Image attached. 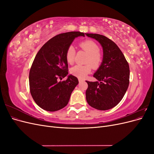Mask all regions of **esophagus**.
<instances>
[{
	"instance_id": "esophagus-1",
	"label": "esophagus",
	"mask_w": 154,
	"mask_h": 154,
	"mask_svg": "<svg viewBox=\"0 0 154 154\" xmlns=\"http://www.w3.org/2000/svg\"><path fill=\"white\" fill-rule=\"evenodd\" d=\"M78 81H79V82L81 83V82H82L83 80H82V79H81V78H79V79H78Z\"/></svg>"
}]
</instances>
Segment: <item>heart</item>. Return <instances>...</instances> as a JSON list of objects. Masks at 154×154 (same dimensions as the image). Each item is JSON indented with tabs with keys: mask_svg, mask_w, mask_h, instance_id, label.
<instances>
[{
	"mask_svg": "<svg viewBox=\"0 0 154 154\" xmlns=\"http://www.w3.org/2000/svg\"><path fill=\"white\" fill-rule=\"evenodd\" d=\"M80 48L88 54L85 60V65H78L71 69V74L79 78H84L91 71L92 67L94 69L99 68L103 62V55L100 53V48L94 41L87 40L79 44ZM76 51L74 47L70 45L66 53V61L69 64H73L75 60Z\"/></svg>",
	"mask_w": 154,
	"mask_h": 154,
	"instance_id": "obj_1",
	"label": "heart"
}]
</instances>
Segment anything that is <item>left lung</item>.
<instances>
[{
    "instance_id": "1",
    "label": "left lung",
    "mask_w": 154,
    "mask_h": 154,
    "mask_svg": "<svg viewBox=\"0 0 154 154\" xmlns=\"http://www.w3.org/2000/svg\"><path fill=\"white\" fill-rule=\"evenodd\" d=\"M86 35L98 41L103 50V58L94 76L98 82L86 81V100L93 108L106 110L113 108L123 99L129 85L130 69L122 51L112 40L99 35Z\"/></svg>"
}]
</instances>
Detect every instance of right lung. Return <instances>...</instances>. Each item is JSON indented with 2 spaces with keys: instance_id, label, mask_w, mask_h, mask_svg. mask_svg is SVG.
<instances>
[{
  "instance_id": "obj_1",
  "label": "right lung",
  "mask_w": 154,
  "mask_h": 154,
  "mask_svg": "<svg viewBox=\"0 0 154 154\" xmlns=\"http://www.w3.org/2000/svg\"><path fill=\"white\" fill-rule=\"evenodd\" d=\"M85 36L83 32L72 31L59 34L46 42L36 54L30 69L29 82L31 94L42 109L54 112L66 106L78 78L68 74L66 53L74 38Z\"/></svg>"
}]
</instances>
